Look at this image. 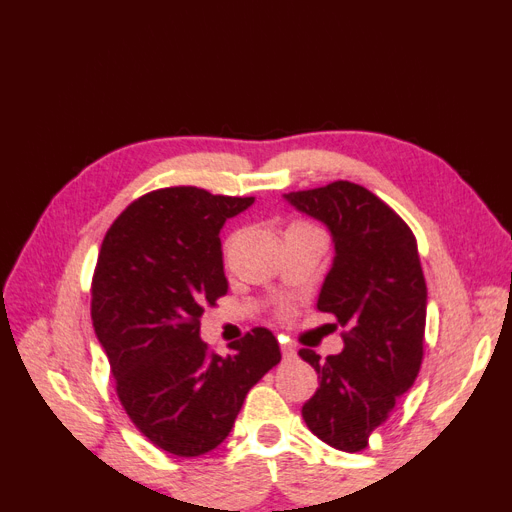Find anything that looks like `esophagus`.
Instances as JSON below:
<instances>
[{
  "label": "esophagus",
  "mask_w": 512,
  "mask_h": 512,
  "mask_svg": "<svg viewBox=\"0 0 512 512\" xmlns=\"http://www.w3.org/2000/svg\"><path fill=\"white\" fill-rule=\"evenodd\" d=\"M282 355H284V359H295L297 357V350L290 346V344H282Z\"/></svg>",
  "instance_id": "obj_1"
}]
</instances>
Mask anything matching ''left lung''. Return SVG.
<instances>
[{
  "instance_id": "8db88e82",
  "label": "left lung",
  "mask_w": 512,
  "mask_h": 512,
  "mask_svg": "<svg viewBox=\"0 0 512 512\" xmlns=\"http://www.w3.org/2000/svg\"><path fill=\"white\" fill-rule=\"evenodd\" d=\"M284 199L328 228L335 257L317 308L346 328L339 355L319 362L315 350H299L319 377L302 417L328 446L359 453L422 366L428 293L417 242L393 208L353 182Z\"/></svg>"
}]
</instances>
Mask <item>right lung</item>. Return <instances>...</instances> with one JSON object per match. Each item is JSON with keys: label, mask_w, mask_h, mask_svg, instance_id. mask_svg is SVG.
<instances>
[{"label": "right lung", "mask_w": 512, "mask_h": 512, "mask_svg": "<svg viewBox=\"0 0 512 512\" xmlns=\"http://www.w3.org/2000/svg\"><path fill=\"white\" fill-rule=\"evenodd\" d=\"M253 202L195 186L155 190L115 219L99 250L90 317L119 402L175 457L222 444L248 390L282 359L268 328L226 357L199 337L204 306L228 290L219 230Z\"/></svg>", "instance_id": "obj_1"}]
</instances>
